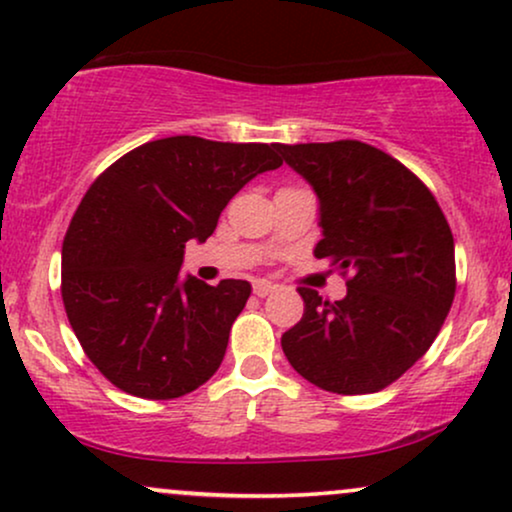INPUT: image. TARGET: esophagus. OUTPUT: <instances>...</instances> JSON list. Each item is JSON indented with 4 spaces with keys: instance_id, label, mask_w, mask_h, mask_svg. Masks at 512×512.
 <instances>
[{
    "instance_id": "1",
    "label": "esophagus",
    "mask_w": 512,
    "mask_h": 512,
    "mask_svg": "<svg viewBox=\"0 0 512 512\" xmlns=\"http://www.w3.org/2000/svg\"><path fill=\"white\" fill-rule=\"evenodd\" d=\"M275 292V285H270V282H256L254 285V294L256 296H268V294H273Z\"/></svg>"
}]
</instances>
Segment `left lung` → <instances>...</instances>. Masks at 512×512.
<instances>
[{"label": "left lung", "mask_w": 512, "mask_h": 512, "mask_svg": "<svg viewBox=\"0 0 512 512\" xmlns=\"http://www.w3.org/2000/svg\"><path fill=\"white\" fill-rule=\"evenodd\" d=\"M320 199L313 254L346 280L342 301L299 287L304 315L282 351L332 394H372L420 361L456 296L453 235L434 194L382 149L358 140L280 144Z\"/></svg>", "instance_id": "obj_1"}]
</instances>
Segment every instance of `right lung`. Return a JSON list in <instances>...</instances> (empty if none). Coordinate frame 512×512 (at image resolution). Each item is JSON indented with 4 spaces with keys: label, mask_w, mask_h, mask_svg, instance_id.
Returning <instances> with one entry per match:
<instances>
[{
    "label": "right lung",
    "mask_w": 512,
    "mask_h": 512,
    "mask_svg": "<svg viewBox=\"0 0 512 512\" xmlns=\"http://www.w3.org/2000/svg\"><path fill=\"white\" fill-rule=\"evenodd\" d=\"M280 144L166 137L92 182L63 237L61 296L75 337L125 394L178 399L211 380L246 280H180L185 242H206L251 178L282 166Z\"/></svg>",
    "instance_id": "add662e5"
}]
</instances>
